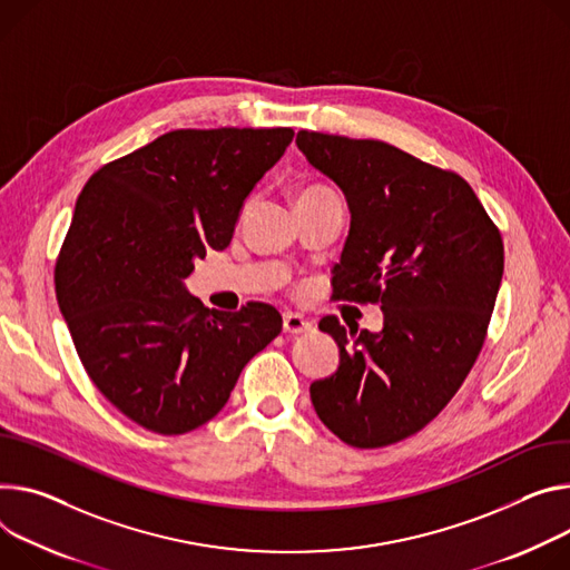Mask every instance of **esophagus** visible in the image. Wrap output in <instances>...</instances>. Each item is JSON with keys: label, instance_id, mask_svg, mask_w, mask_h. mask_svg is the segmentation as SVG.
<instances>
[{"label": "esophagus", "instance_id": "obj_1", "mask_svg": "<svg viewBox=\"0 0 570 570\" xmlns=\"http://www.w3.org/2000/svg\"><path fill=\"white\" fill-rule=\"evenodd\" d=\"M314 330V323L306 321L297 314H284V332L291 334V336H297V334H308Z\"/></svg>", "mask_w": 570, "mask_h": 570}]
</instances>
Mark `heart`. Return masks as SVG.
Here are the masks:
<instances>
[{
	"label": "heart",
	"mask_w": 570,
	"mask_h": 570,
	"mask_svg": "<svg viewBox=\"0 0 570 570\" xmlns=\"http://www.w3.org/2000/svg\"><path fill=\"white\" fill-rule=\"evenodd\" d=\"M314 193H327V188H323V186H306L304 190H299L297 199H299V197H304V195H314Z\"/></svg>",
	"instance_id": "b5f03b06"
}]
</instances>
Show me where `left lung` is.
I'll list each match as a JSON object with an SVG mask.
<instances>
[{
	"label": "left lung",
	"mask_w": 570,
	"mask_h": 570,
	"mask_svg": "<svg viewBox=\"0 0 570 570\" xmlns=\"http://www.w3.org/2000/svg\"><path fill=\"white\" fill-rule=\"evenodd\" d=\"M295 142L352 214L332 297L384 312L377 334L318 323L341 364L312 384V402L347 445L384 448L421 432L469 377L504 271L502 236L452 170L382 140L302 129Z\"/></svg>",
	"instance_id": "1"
}]
</instances>
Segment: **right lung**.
Wrapping results in <instances>:
<instances>
[{
  "instance_id": "add662e5",
  "label": "right lung",
  "mask_w": 570,
  "mask_h": 570,
  "mask_svg": "<svg viewBox=\"0 0 570 570\" xmlns=\"http://www.w3.org/2000/svg\"><path fill=\"white\" fill-rule=\"evenodd\" d=\"M293 136L175 129L86 181L57 258V299L88 377L140 428L177 436L209 423L282 332L275 306L216 312L184 279L206 249L229 245L245 197Z\"/></svg>"
}]
</instances>
